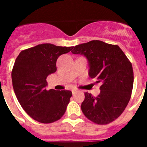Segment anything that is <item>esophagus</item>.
I'll return each mask as SVG.
<instances>
[{
  "instance_id": "1",
  "label": "esophagus",
  "mask_w": 147,
  "mask_h": 147,
  "mask_svg": "<svg viewBox=\"0 0 147 147\" xmlns=\"http://www.w3.org/2000/svg\"><path fill=\"white\" fill-rule=\"evenodd\" d=\"M71 91H72L73 94H75V93H76V92H78V90L76 89H72V90H71Z\"/></svg>"
}]
</instances>
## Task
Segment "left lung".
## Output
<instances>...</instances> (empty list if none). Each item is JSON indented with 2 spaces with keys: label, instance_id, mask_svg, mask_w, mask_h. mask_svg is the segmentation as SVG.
<instances>
[{
  "label": "left lung",
  "instance_id": "8db88e82",
  "mask_svg": "<svg viewBox=\"0 0 147 147\" xmlns=\"http://www.w3.org/2000/svg\"><path fill=\"white\" fill-rule=\"evenodd\" d=\"M89 61V76L100 83L97 97L88 92L81 105L84 115L97 124H107L124 112L130 99L134 74L132 63L117 45L92 40L72 47Z\"/></svg>",
  "mask_w": 147,
  "mask_h": 147
}]
</instances>
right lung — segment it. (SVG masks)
Here are the masks:
<instances>
[{
    "mask_svg": "<svg viewBox=\"0 0 147 147\" xmlns=\"http://www.w3.org/2000/svg\"><path fill=\"white\" fill-rule=\"evenodd\" d=\"M72 47L50 43L23 50L11 71L12 86L18 102L30 117L49 124L58 121L65 113L72 93L70 90H47L46 78L57 71V60Z\"/></svg>",
    "mask_w": 147,
    "mask_h": 147,
    "instance_id": "add662e5",
    "label": "right lung"
}]
</instances>
